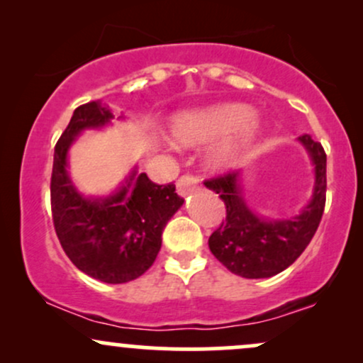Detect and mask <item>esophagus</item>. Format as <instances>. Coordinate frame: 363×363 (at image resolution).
Here are the masks:
<instances>
[{
  "label": "esophagus",
  "mask_w": 363,
  "mask_h": 363,
  "mask_svg": "<svg viewBox=\"0 0 363 363\" xmlns=\"http://www.w3.org/2000/svg\"><path fill=\"white\" fill-rule=\"evenodd\" d=\"M198 186H199V182L194 176H182L177 181V193H179V196H182V198H186V196L193 193Z\"/></svg>",
  "instance_id": "34e87169"
}]
</instances>
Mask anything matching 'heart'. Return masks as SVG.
Listing matches in <instances>:
<instances>
[{"label":"heart","mask_w":363,"mask_h":363,"mask_svg":"<svg viewBox=\"0 0 363 363\" xmlns=\"http://www.w3.org/2000/svg\"><path fill=\"white\" fill-rule=\"evenodd\" d=\"M261 121L252 118L251 107L244 104H218L201 109L184 111L170 121L169 136L176 147H198L216 141L206 155L210 169L237 167L261 135Z\"/></svg>","instance_id":"1"}]
</instances>
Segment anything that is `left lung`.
Segmentation results:
<instances>
[{
  "mask_svg": "<svg viewBox=\"0 0 363 363\" xmlns=\"http://www.w3.org/2000/svg\"><path fill=\"white\" fill-rule=\"evenodd\" d=\"M314 165V189L301 213L290 218L257 215L242 193V170L205 182L227 206V218L208 245L228 272L242 278H269L294 264L318 230L326 203V153L309 135L298 136Z\"/></svg>",
  "mask_w": 363,
  "mask_h": 363,
  "instance_id": "obj_1",
  "label": "left lung"
}]
</instances>
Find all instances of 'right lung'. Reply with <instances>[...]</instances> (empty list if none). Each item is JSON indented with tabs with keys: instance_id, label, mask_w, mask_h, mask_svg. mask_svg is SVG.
<instances>
[{
	"instance_id": "right-lung-1",
	"label": "right lung",
	"mask_w": 363,
	"mask_h": 363,
	"mask_svg": "<svg viewBox=\"0 0 363 363\" xmlns=\"http://www.w3.org/2000/svg\"><path fill=\"white\" fill-rule=\"evenodd\" d=\"M114 119L101 101L77 107L54 148L51 208L57 239L80 272L104 283H128L141 277L162 247V232L184 199L176 186H158L136 167L114 193L85 196L68 172L73 141L86 129ZM124 119V116H119Z\"/></svg>"
}]
</instances>
